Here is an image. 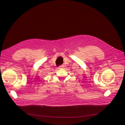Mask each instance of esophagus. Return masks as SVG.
<instances>
[{"label": "esophagus", "instance_id": "obj_1", "mask_svg": "<svg viewBox=\"0 0 125 125\" xmlns=\"http://www.w3.org/2000/svg\"><path fill=\"white\" fill-rule=\"evenodd\" d=\"M64 67V66L63 65H60V66H59V69H60V68H63Z\"/></svg>", "mask_w": 125, "mask_h": 125}]
</instances>
